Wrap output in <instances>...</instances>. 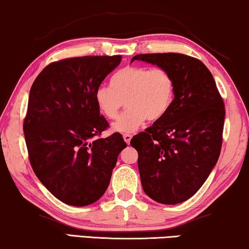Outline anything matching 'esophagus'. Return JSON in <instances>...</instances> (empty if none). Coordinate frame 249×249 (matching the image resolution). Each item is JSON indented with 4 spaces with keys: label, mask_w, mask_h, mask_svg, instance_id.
<instances>
[{
    "label": "esophagus",
    "mask_w": 249,
    "mask_h": 249,
    "mask_svg": "<svg viewBox=\"0 0 249 249\" xmlns=\"http://www.w3.org/2000/svg\"><path fill=\"white\" fill-rule=\"evenodd\" d=\"M123 137H124L125 142L127 143V144H129V142H131V140H132V135L131 134H124Z\"/></svg>",
    "instance_id": "obj_1"
}]
</instances>
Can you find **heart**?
I'll return each mask as SVG.
<instances>
[{
	"mask_svg": "<svg viewBox=\"0 0 249 249\" xmlns=\"http://www.w3.org/2000/svg\"><path fill=\"white\" fill-rule=\"evenodd\" d=\"M110 87L99 86L95 102L104 116L114 120L124 106L128 109L113 124L117 133H133L146 120L155 122L169 112L174 98V80L162 68L127 66L110 78Z\"/></svg>",
	"mask_w": 249,
	"mask_h": 249,
	"instance_id": "heart-1",
	"label": "heart"
}]
</instances>
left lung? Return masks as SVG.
I'll use <instances>...</instances> for the list:
<instances>
[{"label": "left lung", "mask_w": 249, "mask_h": 249, "mask_svg": "<svg viewBox=\"0 0 249 249\" xmlns=\"http://www.w3.org/2000/svg\"><path fill=\"white\" fill-rule=\"evenodd\" d=\"M134 60L171 73L174 98L161 120L133 137L143 190L154 201L177 205L205 183L219 159L225 105L209 69L182 53L137 54Z\"/></svg>", "instance_id": "obj_1"}]
</instances>
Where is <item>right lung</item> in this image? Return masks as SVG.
I'll use <instances>...</instances> for the list:
<instances>
[{
  "instance_id": "1",
  "label": "right lung",
  "mask_w": 249,
  "mask_h": 249,
  "mask_svg": "<svg viewBox=\"0 0 249 249\" xmlns=\"http://www.w3.org/2000/svg\"><path fill=\"white\" fill-rule=\"evenodd\" d=\"M121 55H86L48 65L30 89L23 132L29 160L44 187L69 206L97 201L108 188L126 147L99 115L95 91L121 64Z\"/></svg>"
}]
</instances>
